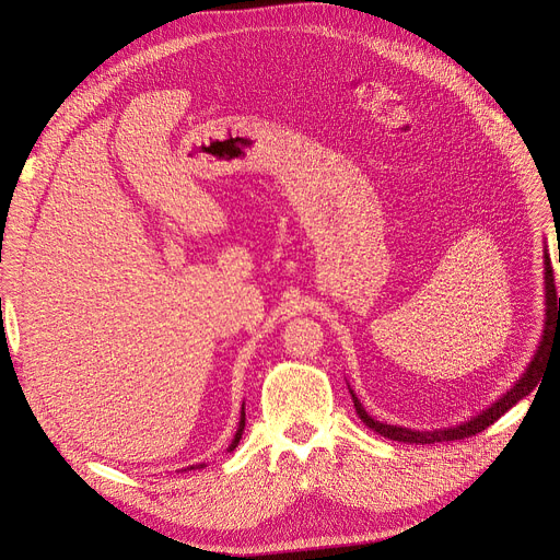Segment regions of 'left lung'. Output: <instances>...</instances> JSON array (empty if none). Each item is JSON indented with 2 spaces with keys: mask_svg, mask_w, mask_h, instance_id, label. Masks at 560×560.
I'll return each instance as SVG.
<instances>
[{
  "mask_svg": "<svg viewBox=\"0 0 560 560\" xmlns=\"http://www.w3.org/2000/svg\"><path fill=\"white\" fill-rule=\"evenodd\" d=\"M560 261V259H558ZM545 299H547V317H545V334H541V341L537 346V352L533 362L528 364V369L523 371V376L514 383V387L506 389V393L495 401L490 404L486 411H481L479 416H474L460 425L453 428H442V430H411V428H401V425H387V422H381L376 418H371L366 413V409L362 406V401L358 399V395L352 393V404L354 411L362 418V422L366 428H371L374 432H378L381 436L393 439V442H404V444H436V442H455V439H465L471 434L483 432L488 425L504 416L506 411L512 409L516 401H521L525 395L533 393V387H537L539 376H541V362L547 360L549 348H551V334L560 329V296L556 294V282H553V268L549 261V254L545 252Z\"/></svg>",
  "mask_w": 560,
  "mask_h": 560,
  "instance_id": "left-lung-1",
  "label": "left lung"
}]
</instances>
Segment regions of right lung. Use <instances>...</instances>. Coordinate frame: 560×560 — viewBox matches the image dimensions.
<instances>
[{"instance_id":"right-lung-1","label":"right lung","mask_w":560,"mask_h":560,"mask_svg":"<svg viewBox=\"0 0 560 560\" xmlns=\"http://www.w3.org/2000/svg\"><path fill=\"white\" fill-rule=\"evenodd\" d=\"M243 432H245V404H243V411H241V422H238V430H235V436H233V442H231V446H229V453L235 448V446H238V442H241V439H243ZM198 469H202V467H206V465H196ZM196 467H189V469H196Z\"/></svg>"}]
</instances>
